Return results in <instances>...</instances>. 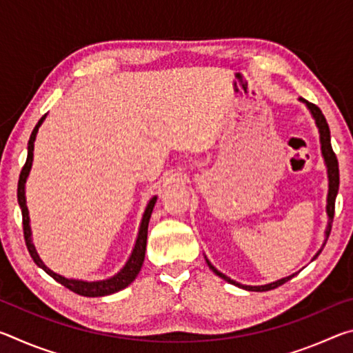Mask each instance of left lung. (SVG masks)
<instances>
[{
    "mask_svg": "<svg viewBox=\"0 0 353 353\" xmlns=\"http://www.w3.org/2000/svg\"><path fill=\"white\" fill-rule=\"evenodd\" d=\"M302 103H305L307 107L310 109V112H312L313 118L316 119V126H318L319 129V134H321V149H322V155H324V160H325V165H327V172H328V198H327V213H328V227L325 230V243H327V238L328 235H330V230H332V223H333V216H334V199H336V194H338V188H339V168H338V159H336V154L333 152V148H332V141H330V129H328V124H327V119L324 117V113L321 112V109L316 104L313 103H308V101L302 99ZM325 246V244H324ZM324 246L321 248V250L318 254L314 255V259L318 256L322 249H324ZM208 266L212 268V271L216 274V276H219L221 279L227 280V282L232 283V285H236L240 286V288H244V290H249V291H270V290H274L277 288V286L283 285L288 282V280H291L292 277L296 276V274H292V276H288L285 277L282 280H277V282H272L270 285H261V286H248V285H240L236 283L235 280L229 279L227 276H224L223 272H219L216 268L210 265V261H207Z\"/></svg>",
    "mask_w": 353,
    "mask_h": 353,
    "instance_id": "1",
    "label": "left lung"
}]
</instances>
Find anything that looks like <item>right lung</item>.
Returning a JSON list of instances; mask_svg holds the SVG:
<instances>
[{"label": "right lung", "instance_id": "obj_1", "mask_svg": "<svg viewBox=\"0 0 353 353\" xmlns=\"http://www.w3.org/2000/svg\"><path fill=\"white\" fill-rule=\"evenodd\" d=\"M45 115L39 119V123L35 124V128L32 130L31 137H29V143H28V157H26V163L23 165L21 172H20V179H19V190H17V198H19V204L21 208V216H23V234H25V241L29 254H31L32 260L37 263V265L45 270L50 276L56 280V282L62 283L65 288L71 290L76 294L81 296H87V297H99V296H107V294H113L119 290L126 288L128 285H130L135 280V277L139 276V272L141 270L143 260H145V252H146V240H148V224H149V218H151L152 208L155 204V199L152 198L149 201V204L145 210V214H143L141 219V225H140V232H139V238H137L135 248L132 250V255L129 256V260L126 263V266L119 271L117 276H113L107 280H101V282H82V280H73V279H65L59 274L52 272L51 270L41 263L39 259L37 252H35V248L31 241V227H29V213H28V207H26V199H25V182L29 174V170H31L32 165V157H34V140L35 135H37V130L40 128V124L43 123Z\"/></svg>", "mask_w": 353, "mask_h": 353}]
</instances>
